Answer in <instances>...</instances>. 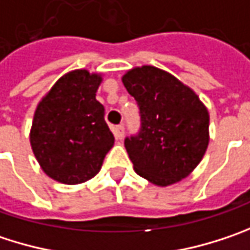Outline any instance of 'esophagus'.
Returning <instances> with one entry per match:
<instances>
[{
    "instance_id": "34e87169",
    "label": "esophagus",
    "mask_w": 250,
    "mask_h": 250,
    "mask_svg": "<svg viewBox=\"0 0 250 250\" xmlns=\"http://www.w3.org/2000/svg\"><path fill=\"white\" fill-rule=\"evenodd\" d=\"M115 135L119 141H121V139H124V136H125V128H124V125H118V126H116Z\"/></svg>"
}]
</instances>
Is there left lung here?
<instances>
[{"mask_svg":"<svg viewBox=\"0 0 250 250\" xmlns=\"http://www.w3.org/2000/svg\"><path fill=\"white\" fill-rule=\"evenodd\" d=\"M139 106L141 131L125 139L135 172L156 187H169L192 173L209 145V112L172 74L142 65L122 77Z\"/></svg>","mask_w":250,"mask_h":250,"instance_id":"8db88e82","label":"left lung"}]
</instances>
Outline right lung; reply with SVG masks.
<instances>
[{"instance_id":"obj_1","label":"right lung","mask_w":250,"mask_h":250,"mask_svg":"<svg viewBox=\"0 0 250 250\" xmlns=\"http://www.w3.org/2000/svg\"><path fill=\"white\" fill-rule=\"evenodd\" d=\"M102 74L74 69L62 75L37 105L29 142L45 173L66 185L94 178L115 138L95 95Z\"/></svg>"}]
</instances>
